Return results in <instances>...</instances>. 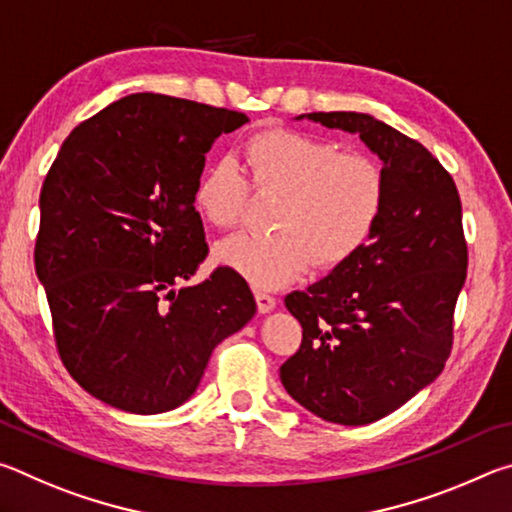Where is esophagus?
<instances>
[{
    "label": "esophagus",
    "mask_w": 512,
    "mask_h": 512,
    "mask_svg": "<svg viewBox=\"0 0 512 512\" xmlns=\"http://www.w3.org/2000/svg\"><path fill=\"white\" fill-rule=\"evenodd\" d=\"M255 300H257L259 314H268V311H273L277 305V300L271 296V293H266L262 289H255Z\"/></svg>",
    "instance_id": "esophagus-1"
}]
</instances>
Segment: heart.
Masks as SVG:
<instances>
[{
    "mask_svg": "<svg viewBox=\"0 0 512 512\" xmlns=\"http://www.w3.org/2000/svg\"><path fill=\"white\" fill-rule=\"evenodd\" d=\"M244 169L259 194H280L273 232L237 235L216 248V262L253 287L273 289L305 268H336L363 250L386 210L388 183L377 160L341 153L320 137L271 128L244 144ZM248 183L237 167H207L194 189V205L214 228L244 221Z\"/></svg>",
    "mask_w": 512,
    "mask_h": 512,
    "instance_id": "b5f03b06",
    "label": "heart"
}]
</instances>
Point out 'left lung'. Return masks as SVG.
Returning a JSON list of instances; mask_svg holds the SVG:
<instances>
[{
  "label": "left lung",
  "mask_w": 512,
  "mask_h": 512,
  "mask_svg": "<svg viewBox=\"0 0 512 512\" xmlns=\"http://www.w3.org/2000/svg\"><path fill=\"white\" fill-rule=\"evenodd\" d=\"M357 133L384 162L386 210L375 235L284 305L302 325L282 363L287 393L318 418L370 424L393 413L445 368L454 309L467 275L461 196L420 142L363 112H309Z\"/></svg>",
  "instance_id": "8db88e82"
}]
</instances>
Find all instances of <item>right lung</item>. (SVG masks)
Returning <instances> with one entry per match:
<instances>
[{"instance_id":"add662e5","label":"right lung","mask_w":512,"mask_h":512,"mask_svg":"<svg viewBox=\"0 0 512 512\" xmlns=\"http://www.w3.org/2000/svg\"><path fill=\"white\" fill-rule=\"evenodd\" d=\"M244 112L131 94L85 119L40 192L36 273L69 375L128 413H164L194 395L212 350L255 316L246 280L207 257L194 189L216 137Z\"/></svg>"}]
</instances>
